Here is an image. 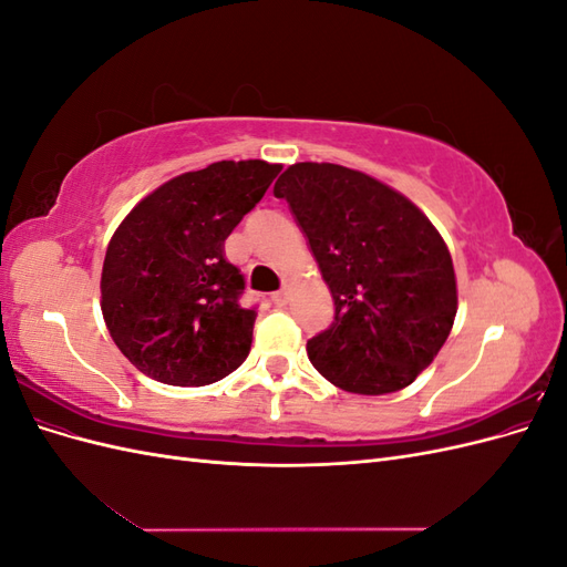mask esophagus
I'll return each mask as SVG.
<instances>
[{
	"mask_svg": "<svg viewBox=\"0 0 567 567\" xmlns=\"http://www.w3.org/2000/svg\"><path fill=\"white\" fill-rule=\"evenodd\" d=\"M288 300H290V293H288V290H277V293H271V302L277 305V307L288 305Z\"/></svg>",
	"mask_w": 567,
	"mask_h": 567,
	"instance_id": "1",
	"label": "esophagus"
}]
</instances>
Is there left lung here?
Masks as SVG:
<instances>
[{
  "label": "left lung",
  "mask_w": 567,
  "mask_h": 567,
  "mask_svg": "<svg viewBox=\"0 0 567 567\" xmlns=\"http://www.w3.org/2000/svg\"><path fill=\"white\" fill-rule=\"evenodd\" d=\"M310 241L336 317L307 340L315 369L354 394L398 392L431 367L456 317L447 244L414 203L359 169L296 163L274 184Z\"/></svg>",
  "instance_id": "obj_1"
}]
</instances>
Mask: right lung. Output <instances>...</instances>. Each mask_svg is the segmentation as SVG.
<instances>
[{
  "label": "right lung",
  "mask_w": 567,
  "mask_h": 567,
  "mask_svg": "<svg viewBox=\"0 0 567 567\" xmlns=\"http://www.w3.org/2000/svg\"><path fill=\"white\" fill-rule=\"evenodd\" d=\"M281 165L219 161L165 182L115 229L101 312L130 362L167 385H208L244 364L255 307L241 305L244 274L225 241Z\"/></svg>",
  "instance_id": "obj_1"
}]
</instances>
